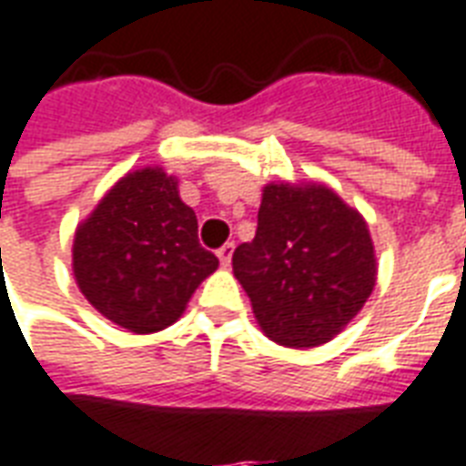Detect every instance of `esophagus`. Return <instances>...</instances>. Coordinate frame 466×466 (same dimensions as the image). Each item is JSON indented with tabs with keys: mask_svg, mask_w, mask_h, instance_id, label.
Returning <instances> with one entry per match:
<instances>
[{
	"mask_svg": "<svg viewBox=\"0 0 466 466\" xmlns=\"http://www.w3.org/2000/svg\"><path fill=\"white\" fill-rule=\"evenodd\" d=\"M233 248H236L233 243H226L223 248H218V260L223 268L230 266V260H233Z\"/></svg>",
	"mask_w": 466,
	"mask_h": 466,
	"instance_id": "obj_1",
	"label": "esophagus"
}]
</instances>
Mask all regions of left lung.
Wrapping results in <instances>:
<instances>
[{
    "instance_id": "1",
    "label": "left lung",
    "mask_w": 466,
    "mask_h": 466,
    "mask_svg": "<svg viewBox=\"0 0 466 466\" xmlns=\"http://www.w3.org/2000/svg\"><path fill=\"white\" fill-rule=\"evenodd\" d=\"M233 275L270 340L318 348L368 303L375 246L365 218L328 186L268 183L256 238L236 248Z\"/></svg>"
}]
</instances>
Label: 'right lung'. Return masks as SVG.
Wrapping results in <instances>:
<instances>
[{"label": "right lung", "instance_id": "add662e5", "mask_svg": "<svg viewBox=\"0 0 466 466\" xmlns=\"http://www.w3.org/2000/svg\"><path fill=\"white\" fill-rule=\"evenodd\" d=\"M74 278L106 320L148 335L178 320L218 258L163 168L126 173L74 236Z\"/></svg>", "mask_w": 466, "mask_h": 466}]
</instances>
